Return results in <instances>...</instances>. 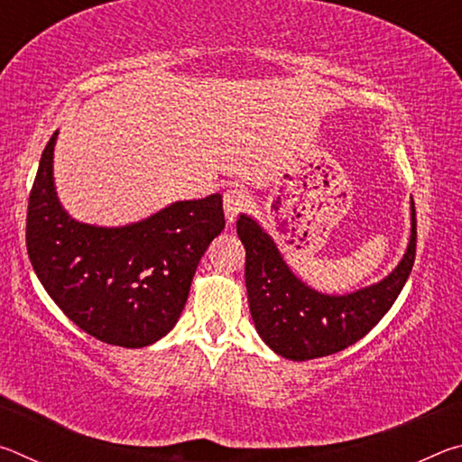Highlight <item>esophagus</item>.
<instances>
[{"label":"esophagus","mask_w":462,"mask_h":462,"mask_svg":"<svg viewBox=\"0 0 462 462\" xmlns=\"http://www.w3.org/2000/svg\"><path fill=\"white\" fill-rule=\"evenodd\" d=\"M246 208H248V195H246V191L238 189V187H230V189H226V193H224L226 220L232 224L242 212H245Z\"/></svg>","instance_id":"obj_1"}]
</instances>
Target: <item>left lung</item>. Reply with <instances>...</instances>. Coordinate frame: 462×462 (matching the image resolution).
<instances>
[{
    "label": "left lung",
    "instance_id": "obj_1",
    "mask_svg": "<svg viewBox=\"0 0 462 462\" xmlns=\"http://www.w3.org/2000/svg\"><path fill=\"white\" fill-rule=\"evenodd\" d=\"M236 232L246 248V291L253 322L277 355L291 361L328 356L369 334L393 306L416 261V208L402 263L377 285L348 295H324L301 283L275 242L253 217L242 214Z\"/></svg>",
    "mask_w": 462,
    "mask_h": 462
}]
</instances>
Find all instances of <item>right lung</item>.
Wrapping results in <instances>:
<instances>
[{
	"label": "right lung",
	"instance_id": "obj_1",
	"mask_svg": "<svg viewBox=\"0 0 462 462\" xmlns=\"http://www.w3.org/2000/svg\"><path fill=\"white\" fill-rule=\"evenodd\" d=\"M54 132L26 216L30 263L73 324L101 342L143 348L162 338L185 308L195 269L224 230L222 195L175 201L122 228L75 222L52 183Z\"/></svg>",
	"mask_w": 462,
	"mask_h": 462
}]
</instances>
